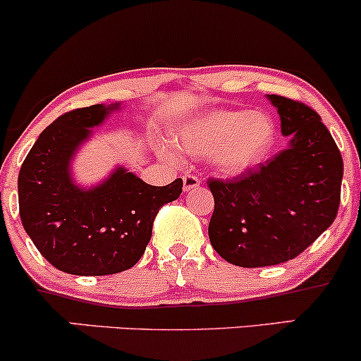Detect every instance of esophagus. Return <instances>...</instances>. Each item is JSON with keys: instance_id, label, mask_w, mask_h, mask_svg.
Masks as SVG:
<instances>
[{"instance_id": "1", "label": "esophagus", "mask_w": 361, "mask_h": 361, "mask_svg": "<svg viewBox=\"0 0 361 361\" xmlns=\"http://www.w3.org/2000/svg\"><path fill=\"white\" fill-rule=\"evenodd\" d=\"M182 182H184V191H192V189L200 188L201 179L197 176H194V173H185L182 177Z\"/></svg>"}]
</instances>
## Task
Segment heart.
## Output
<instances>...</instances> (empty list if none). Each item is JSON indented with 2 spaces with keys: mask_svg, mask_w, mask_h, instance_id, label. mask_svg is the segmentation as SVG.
<instances>
[{
  "mask_svg": "<svg viewBox=\"0 0 361 361\" xmlns=\"http://www.w3.org/2000/svg\"><path fill=\"white\" fill-rule=\"evenodd\" d=\"M274 136L276 128L264 112L214 111L182 131L180 147L192 155L212 157L218 172L237 176L268 155Z\"/></svg>",
  "mask_w": 361,
  "mask_h": 361,
  "instance_id": "1",
  "label": "heart"
}]
</instances>
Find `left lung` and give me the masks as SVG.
<instances>
[{"instance_id": "8db88e82", "label": "left lung", "mask_w": 361, "mask_h": 361, "mask_svg": "<svg viewBox=\"0 0 361 361\" xmlns=\"http://www.w3.org/2000/svg\"><path fill=\"white\" fill-rule=\"evenodd\" d=\"M290 147L232 180L209 179L213 249L240 268L290 261L333 225L343 159L321 116L300 100L269 95Z\"/></svg>"}]
</instances>
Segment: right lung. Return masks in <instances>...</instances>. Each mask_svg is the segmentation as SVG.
Instances as JSON below:
<instances>
[{
	"label": "right lung",
	"instance_id": "right-lung-1",
	"mask_svg": "<svg viewBox=\"0 0 361 361\" xmlns=\"http://www.w3.org/2000/svg\"><path fill=\"white\" fill-rule=\"evenodd\" d=\"M119 104L75 109L49 124L18 173L20 220L54 268L76 276L126 271L143 256L153 220L182 192V179L149 185L124 169L92 189L73 184L70 161L90 128Z\"/></svg>",
	"mask_w": 361,
	"mask_h": 361
}]
</instances>
